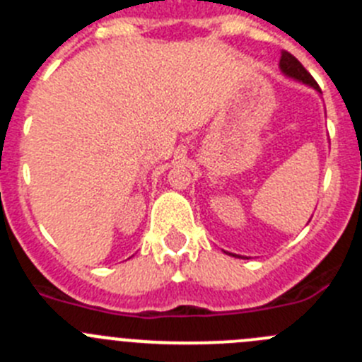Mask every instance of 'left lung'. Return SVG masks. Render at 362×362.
<instances>
[{"mask_svg":"<svg viewBox=\"0 0 362 362\" xmlns=\"http://www.w3.org/2000/svg\"><path fill=\"white\" fill-rule=\"evenodd\" d=\"M280 68H281V71H284L285 75H287V77L296 78V81L303 82V84L313 86L314 89H317V91H320V86H317V82L314 81L313 75H310V73L303 68V64H301V62L298 61L296 57H294L293 53L285 52V49H284V52H281Z\"/></svg>","mask_w":362,"mask_h":362,"instance_id":"left-lung-1","label":"left lung"}]
</instances>
